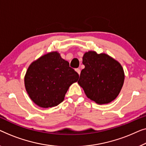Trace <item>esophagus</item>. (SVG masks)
<instances>
[{"instance_id":"34e87169","label":"esophagus","mask_w":146,"mask_h":146,"mask_svg":"<svg viewBox=\"0 0 146 146\" xmlns=\"http://www.w3.org/2000/svg\"><path fill=\"white\" fill-rule=\"evenodd\" d=\"M75 71H77V73L79 74V75H80V74H81V70H80V69H79V68L76 69H75Z\"/></svg>"}]
</instances>
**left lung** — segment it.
Instances as JSON below:
<instances>
[{
  "mask_svg": "<svg viewBox=\"0 0 146 146\" xmlns=\"http://www.w3.org/2000/svg\"><path fill=\"white\" fill-rule=\"evenodd\" d=\"M83 64L85 68L81 71L78 84L86 96L98 104L114 100L124 81V69L120 63L106 53L89 51L83 55Z\"/></svg>",
  "mask_w": 146,
  "mask_h": 146,
  "instance_id": "obj_1",
  "label": "left lung"
}]
</instances>
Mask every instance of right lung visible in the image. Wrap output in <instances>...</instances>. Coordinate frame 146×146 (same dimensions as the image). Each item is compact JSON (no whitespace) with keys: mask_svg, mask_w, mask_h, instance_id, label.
I'll use <instances>...</instances> for the list:
<instances>
[{"mask_svg":"<svg viewBox=\"0 0 146 146\" xmlns=\"http://www.w3.org/2000/svg\"><path fill=\"white\" fill-rule=\"evenodd\" d=\"M79 75L57 52L46 53L33 61L26 71L24 85L36 105L48 108L64 100L65 94Z\"/></svg>","mask_w":146,"mask_h":146,"instance_id":"1","label":"right lung"}]
</instances>
